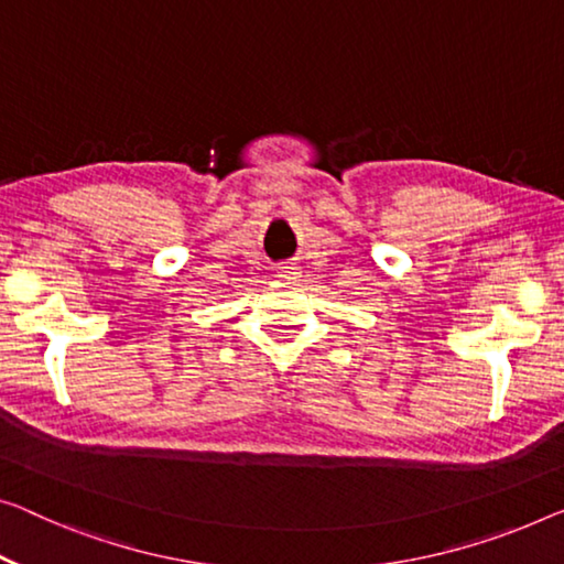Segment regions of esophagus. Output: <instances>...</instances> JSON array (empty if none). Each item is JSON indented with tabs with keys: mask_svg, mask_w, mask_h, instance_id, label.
<instances>
[{
	"mask_svg": "<svg viewBox=\"0 0 564 564\" xmlns=\"http://www.w3.org/2000/svg\"><path fill=\"white\" fill-rule=\"evenodd\" d=\"M279 273H281V275H291V273H293V268H291V265H281V268H279Z\"/></svg>",
	"mask_w": 564,
	"mask_h": 564,
	"instance_id": "esophagus-1",
	"label": "esophagus"
}]
</instances>
